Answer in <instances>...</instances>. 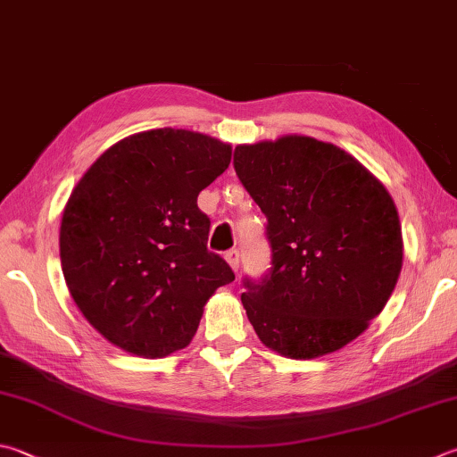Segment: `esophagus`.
Instances as JSON below:
<instances>
[{
  "mask_svg": "<svg viewBox=\"0 0 457 457\" xmlns=\"http://www.w3.org/2000/svg\"><path fill=\"white\" fill-rule=\"evenodd\" d=\"M225 258H227V262L230 264V269L235 270V272H238V266H240V254H238V251H228L225 254Z\"/></svg>",
  "mask_w": 457,
  "mask_h": 457,
  "instance_id": "esophagus-1",
  "label": "esophagus"
}]
</instances>
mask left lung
<instances>
[{
	"label": "left lung",
	"mask_w": 457,
	"mask_h": 457,
	"mask_svg": "<svg viewBox=\"0 0 457 457\" xmlns=\"http://www.w3.org/2000/svg\"><path fill=\"white\" fill-rule=\"evenodd\" d=\"M235 170L261 206L272 269L245 280L266 348L312 360L356 340L398 282L403 240L390 193L340 147L306 135L238 145Z\"/></svg>",
	"instance_id": "8db88e82"
}]
</instances>
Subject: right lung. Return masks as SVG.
<instances>
[{
  "mask_svg": "<svg viewBox=\"0 0 457 457\" xmlns=\"http://www.w3.org/2000/svg\"><path fill=\"white\" fill-rule=\"evenodd\" d=\"M232 147L187 129H151L109 147L75 185L59 228L73 303L103 338L143 358L191 344L206 300L235 280L209 253L196 196Z\"/></svg>",
  "mask_w": 457,
  "mask_h": 457,
  "instance_id": "1",
  "label": "right lung"
}]
</instances>
